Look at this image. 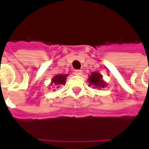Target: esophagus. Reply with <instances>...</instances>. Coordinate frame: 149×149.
I'll return each instance as SVG.
<instances>
[{
	"mask_svg": "<svg viewBox=\"0 0 149 149\" xmlns=\"http://www.w3.org/2000/svg\"><path fill=\"white\" fill-rule=\"evenodd\" d=\"M82 73H83V71L82 70H75L74 71L75 75H78L79 76V75L82 74Z\"/></svg>",
	"mask_w": 149,
	"mask_h": 149,
	"instance_id": "esophagus-1",
	"label": "esophagus"
}]
</instances>
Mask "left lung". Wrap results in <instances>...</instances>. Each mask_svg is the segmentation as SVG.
<instances>
[{
  "instance_id": "obj_1",
  "label": "left lung",
  "mask_w": 149,
  "mask_h": 149,
  "mask_svg": "<svg viewBox=\"0 0 149 149\" xmlns=\"http://www.w3.org/2000/svg\"><path fill=\"white\" fill-rule=\"evenodd\" d=\"M90 85H93L96 88H104L106 86V83L103 79V76L98 72H92L88 78Z\"/></svg>"
}]
</instances>
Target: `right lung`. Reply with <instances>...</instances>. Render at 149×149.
Instances as JSON below:
<instances>
[{
    "mask_svg": "<svg viewBox=\"0 0 149 149\" xmlns=\"http://www.w3.org/2000/svg\"><path fill=\"white\" fill-rule=\"evenodd\" d=\"M67 75L68 74L56 75V76L52 78V84L57 85V86H58V85H60V84H65V81H66V78H67V77H66ZM57 88H58V87H57Z\"/></svg>",
    "mask_w": 149,
    "mask_h": 149,
    "instance_id": "obj_1",
    "label": "right lung"
}]
</instances>
